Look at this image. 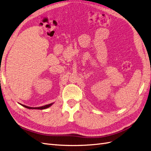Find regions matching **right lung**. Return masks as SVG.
I'll return each mask as SVG.
<instances>
[{"instance_id":"right-lung-1","label":"right lung","mask_w":151,"mask_h":151,"mask_svg":"<svg viewBox=\"0 0 151 151\" xmlns=\"http://www.w3.org/2000/svg\"><path fill=\"white\" fill-rule=\"evenodd\" d=\"M19 104H20V103H19ZM53 104V103L48 104H46V105H45V106H40V107H29V106H26V105H24V104H20L22 105V106H24V107H25V108H26L30 109H47V108H49L50 106H51Z\"/></svg>"}]
</instances>
